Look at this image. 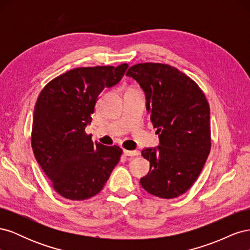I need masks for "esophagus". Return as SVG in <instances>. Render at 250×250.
<instances>
[{
    "label": "esophagus",
    "mask_w": 250,
    "mask_h": 250,
    "mask_svg": "<svg viewBox=\"0 0 250 250\" xmlns=\"http://www.w3.org/2000/svg\"><path fill=\"white\" fill-rule=\"evenodd\" d=\"M123 153L126 155V156H138L140 155V151H130V150H123Z\"/></svg>",
    "instance_id": "obj_1"
}]
</instances>
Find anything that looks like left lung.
<instances>
[{"label": "left lung", "mask_w": 250, "mask_h": 250, "mask_svg": "<svg viewBox=\"0 0 250 250\" xmlns=\"http://www.w3.org/2000/svg\"><path fill=\"white\" fill-rule=\"evenodd\" d=\"M126 76L137 80L145 93L160 139V146L142 151L150 170L141 185L156 197H178L195 183L209 154L208 102L190 77L169 64L139 63Z\"/></svg>", "instance_id": "obj_1"}]
</instances>
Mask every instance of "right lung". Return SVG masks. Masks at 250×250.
<instances>
[{
    "label": "right lung",
    "instance_id": "1",
    "mask_svg": "<svg viewBox=\"0 0 250 250\" xmlns=\"http://www.w3.org/2000/svg\"><path fill=\"white\" fill-rule=\"evenodd\" d=\"M128 64L77 67L50 81L34 107L31 145L37 163L62 197L83 200L99 193L122 155L118 146L93 143L98 97L123 78Z\"/></svg>",
    "mask_w": 250,
    "mask_h": 250
}]
</instances>
